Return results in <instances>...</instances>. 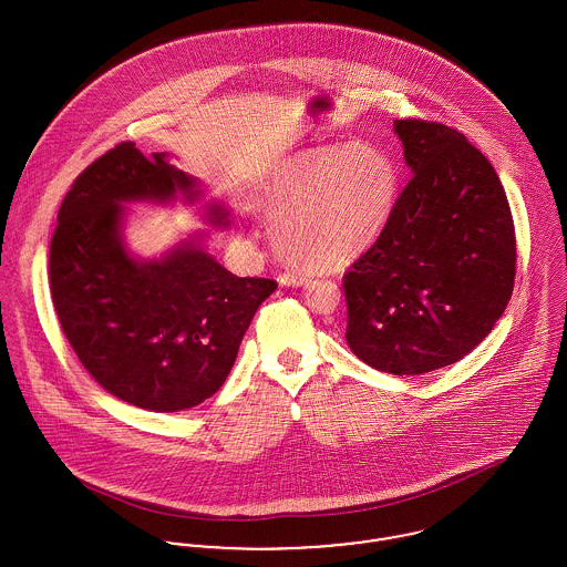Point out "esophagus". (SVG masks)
<instances>
[{"mask_svg":"<svg viewBox=\"0 0 567 567\" xmlns=\"http://www.w3.org/2000/svg\"><path fill=\"white\" fill-rule=\"evenodd\" d=\"M278 282L285 285V287H300V285H305L306 276L305 274H298V271H282L278 276Z\"/></svg>","mask_w":567,"mask_h":567,"instance_id":"obj_1","label":"esophagus"}]
</instances>
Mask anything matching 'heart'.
<instances>
[{
	"label": "heart",
	"mask_w": 567,
	"mask_h": 567,
	"mask_svg": "<svg viewBox=\"0 0 567 567\" xmlns=\"http://www.w3.org/2000/svg\"><path fill=\"white\" fill-rule=\"evenodd\" d=\"M396 166L378 146H321L274 166L257 187V207L274 221L287 261L339 267L362 255L391 218Z\"/></svg>",
	"instance_id": "heart-1"
}]
</instances>
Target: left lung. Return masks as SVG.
I'll return each instance as SVG.
<instances>
[{"label":"left lung","instance_id":"left-lung-1","mask_svg":"<svg viewBox=\"0 0 567 567\" xmlns=\"http://www.w3.org/2000/svg\"><path fill=\"white\" fill-rule=\"evenodd\" d=\"M412 176L375 244L343 276L348 346L419 375L462 360L512 300L516 228L501 178L464 133L394 121Z\"/></svg>","mask_w":567,"mask_h":567}]
</instances>
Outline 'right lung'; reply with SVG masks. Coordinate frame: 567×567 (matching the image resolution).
Wrapping results in <instances>:
<instances>
[{
	"label": "right lung",
	"instance_id": "right-lung-1",
	"mask_svg": "<svg viewBox=\"0 0 567 567\" xmlns=\"http://www.w3.org/2000/svg\"><path fill=\"white\" fill-rule=\"evenodd\" d=\"M196 181L121 142L78 176L58 212L49 289L60 328L87 373L114 396L153 412L194 408L218 392L271 278H239L198 244L162 261L123 248V203L189 198ZM216 224L226 221L218 207Z\"/></svg>",
	"mask_w": 567,
	"mask_h": 567
}]
</instances>
